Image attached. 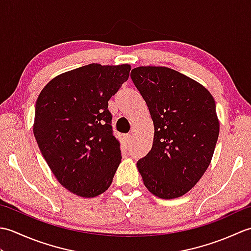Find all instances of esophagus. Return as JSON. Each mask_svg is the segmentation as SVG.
Returning a JSON list of instances; mask_svg holds the SVG:
<instances>
[{
    "label": "esophagus",
    "instance_id": "1",
    "mask_svg": "<svg viewBox=\"0 0 251 251\" xmlns=\"http://www.w3.org/2000/svg\"><path fill=\"white\" fill-rule=\"evenodd\" d=\"M125 139H126V141H127V142H130V141H131V139H132V135H131V134L126 135V136H125Z\"/></svg>",
    "mask_w": 251,
    "mask_h": 251
}]
</instances>
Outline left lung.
Masks as SVG:
<instances>
[{"instance_id":"left-lung-1","label":"left lung","mask_w":251,"mask_h":251,"mask_svg":"<svg viewBox=\"0 0 251 251\" xmlns=\"http://www.w3.org/2000/svg\"><path fill=\"white\" fill-rule=\"evenodd\" d=\"M130 76L154 124L151 151L137 162L146 188L164 200L184 195L209 166L219 136L211 94L166 67H138Z\"/></svg>"}]
</instances>
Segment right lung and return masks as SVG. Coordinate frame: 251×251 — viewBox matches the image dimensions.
<instances>
[{"mask_svg":"<svg viewBox=\"0 0 251 251\" xmlns=\"http://www.w3.org/2000/svg\"><path fill=\"white\" fill-rule=\"evenodd\" d=\"M130 66L90 63L54 77L35 103L33 134L59 183L82 197L102 194L121 163L108 101Z\"/></svg>","mask_w":251,"mask_h":251,"instance_id":"right-lung-1","label":"right lung"}]
</instances>
